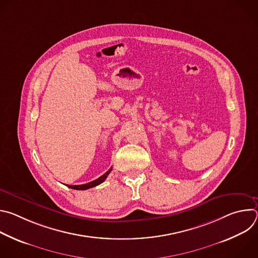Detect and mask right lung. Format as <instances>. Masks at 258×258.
Returning a JSON list of instances; mask_svg holds the SVG:
<instances>
[{"mask_svg":"<svg viewBox=\"0 0 258 258\" xmlns=\"http://www.w3.org/2000/svg\"><path fill=\"white\" fill-rule=\"evenodd\" d=\"M111 170H112V168H110V169H109L107 172H105L103 175H101V176L98 177L97 179H95V180H93V181H90V182H88V183H84V185H75V186L68 185V187L71 188V189H75V190H88V189H90V188L96 187V186L100 185V183H102V182L106 179V177L108 176V174L110 173V171H111Z\"/></svg>","mask_w":258,"mask_h":258,"instance_id":"right-lung-1","label":"right lung"}]
</instances>
